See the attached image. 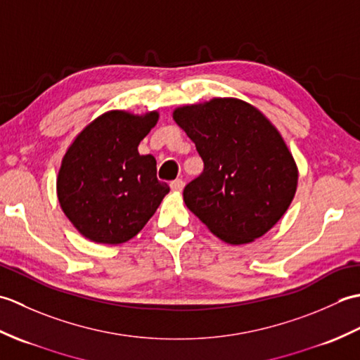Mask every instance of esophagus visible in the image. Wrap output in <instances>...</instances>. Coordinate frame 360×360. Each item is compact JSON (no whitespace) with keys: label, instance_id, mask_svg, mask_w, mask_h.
<instances>
[{"label":"esophagus","instance_id":"1","mask_svg":"<svg viewBox=\"0 0 360 360\" xmlns=\"http://www.w3.org/2000/svg\"><path fill=\"white\" fill-rule=\"evenodd\" d=\"M170 187H172L173 192H181V190L184 188V182H182L181 179H176V181H173V182H172Z\"/></svg>","mask_w":360,"mask_h":360}]
</instances>
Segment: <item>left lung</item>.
Wrapping results in <instances>:
<instances>
[{"label": "left lung", "mask_w": 360, "mask_h": 360, "mask_svg": "<svg viewBox=\"0 0 360 360\" xmlns=\"http://www.w3.org/2000/svg\"><path fill=\"white\" fill-rule=\"evenodd\" d=\"M173 120L204 162L202 173L184 188L188 210L235 246L269 232L289 209L298 184L292 153L272 122L235 97L178 106Z\"/></svg>", "instance_id": "8db88e82"}]
</instances>
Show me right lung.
<instances>
[{
	"label": "right lung",
	"instance_id": "add662e5",
	"mask_svg": "<svg viewBox=\"0 0 360 360\" xmlns=\"http://www.w3.org/2000/svg\"><path fill=\"white\" fill-rule=\"evenodd\" d=\"M159 112L111 110L75 136L57 174V198L79 233L98 244L134 238L170 192L156 178V159L137 147Z\"/></svg>",
	"mask_w": 360,
	"mask_h": 360
}]
</instances>
